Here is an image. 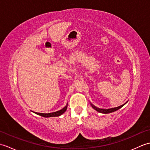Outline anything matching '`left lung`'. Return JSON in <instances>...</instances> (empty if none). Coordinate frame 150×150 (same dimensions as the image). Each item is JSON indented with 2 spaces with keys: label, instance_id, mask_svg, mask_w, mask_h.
<instances>
[{
  "label": "left lung",
  "instance_id": "obj_1",
  "mask_svg": "<svg viewBox=\"0 0 150 150\" xmlns=\"http://www.w3.org/2000/svg\"><path fill=\"white\" fill-rule=\"evenodd\" d=\"M126 103H125V104H126ZM125 104H122V105H121V106L116 107V108H110V109H100V108H97V107H96V106H95L94 105H93L92 104H91V106L92 108H93L94 110H95L97 111H98V112L102 113H110L114 112V111H115L118 110L119 109H120V108H122Z\"/></svg>",
  "mask_w": 150,
  "mask_h": 150
}]
</instances>
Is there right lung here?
Instances as JSON below:
<instances>
[{"instance_id":"right-lung-1","label":"right lung","mask_w":150,"mask_h":150,"mask_svg":"<svg viewBox=\"0 0 150 150\" xmlns=\"http://www.w3.org/2000/svg\"><path fill=\"white\" fill-rule=\"evenodd\" d=\"M67 107H68V104H67L66 106H65L64 108H62V110H60L59 111H55V112H53V113H37V112H34L35 113H36L37 115H39L40 116H42L44 117H59L60 115H61L62 114L65 112L66 110H67Z\"/></svg>"}]
</instances>
